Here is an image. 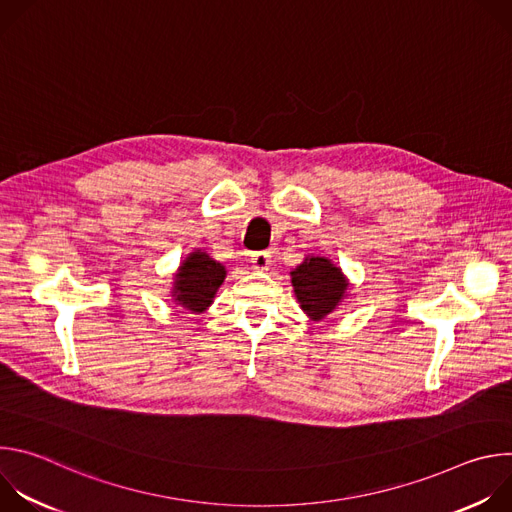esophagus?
<instances>
[{
  "label": "esophagus",
  "mask_w": 512,
  "mask_h": 512,
  "mask_svg": "<svg viewBox=\"0 0 512 512\" xmlns=\"http://www.w3.org/2000/svg\"><path fill=\"white\" fill-rule=\"evenodd\" d=\"M251 265H253V269H257V271H265V269L271 265V255L265 253V251L253 253V255H251Z\"/></svg>",
  "instance_id": "34e87169"
}]
</instances>
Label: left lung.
I'll use <instances>...</instances> for the list:
<instances>
[{"mask_svg": "<svg viewBox=\"0 0 512 512\" xmlns=\"http://www.w3.org/2000/svg\"><path fill=\"white\" fill-rule=\"evenodd\" d=\"M289 275L296 300L312 322H320L334 314L350 296L348 277L328 257L306 255L296 269L289 271Z\"/></svg>", "mask_w": 512, "mask_h": 512, "instance_id": "8db88e82", "label": "left lung"}]
</instances>
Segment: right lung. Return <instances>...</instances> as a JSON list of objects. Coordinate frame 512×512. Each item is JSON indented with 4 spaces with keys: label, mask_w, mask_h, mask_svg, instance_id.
Instances as JSON below:
<instances>
[{
    "label": "right lung",
    "mask_w": 512,
    "mask_h": 512,
    "mask_svg": "<svg viewBox=\"0 0 512 512\" xmlns=\"http://www.w3.org/2000/svg\"><path fill=\"white\" fill-rule=\"evenodd\" d=\"M225 277L227 267L223 263L212 259L204 249H194L176 269L170 296L176 306L190 314H202L212 306Z\"/></svg>",
    "instance_id": "1"
}]
</instances>
